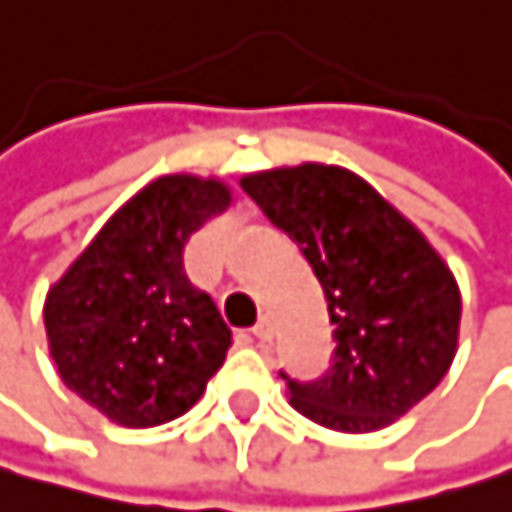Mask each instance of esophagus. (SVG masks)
<instances>
[{
    "label": "esophagus",
    "instance_id": "esophagus-1",
    "mask_svg": "<svg viewBox=\"0 0 512 512\" xmlns=\"http://www.w3.org/2000/svg\"><path fill=\"white\" fill-rule=\"evenodd\" d=\"M251 335L258 338V342H271L274 338V322L267 319V316H261L258 322H254V329H251Z\"/></svg>",
    "mask_w": 512,
    "mask_h": 512
}]
</instances>
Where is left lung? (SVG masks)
<instances>
[{
	"label": "left lung",
	"mask_w": 512,
	"mask_h": 512,
	"mask_svg": "<svg viewBox=\"0 0 512 512\" xmlns=\"http://www.w3.org/2000/svg\"><path fill=\"white\" fill-rule=\"evenodd\" d=\"M306 254L335 326V358L290 406L335 432H377L429 397L458 351L461 290L442 254L368 180L335 164L241 177Z\"/></svg>",
	"instance_id": "left-lung-1"
}]
</instances>
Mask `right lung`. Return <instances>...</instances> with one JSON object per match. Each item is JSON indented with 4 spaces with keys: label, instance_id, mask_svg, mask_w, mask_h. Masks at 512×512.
I'll return each instance as SVG.
<instances>
[{
    "label": "right lung",
    "instance_id": "add662e5",
    "mask_svg": "<svg viewBox=\"0 0 512 512\" xmlns=\"http://www.w3.org/2000/svg\"><path fill=\"white\" fill-rule=\"evenodd\" d=\"M229 203L219 177H157L47 290L44 329L60 381L112 423L151 429L183 416L229 355L232 329L183 271L190 235Z\"/></svg>",
    "mask_w": 512,
    "mask_h": 512
}]
</instances>
